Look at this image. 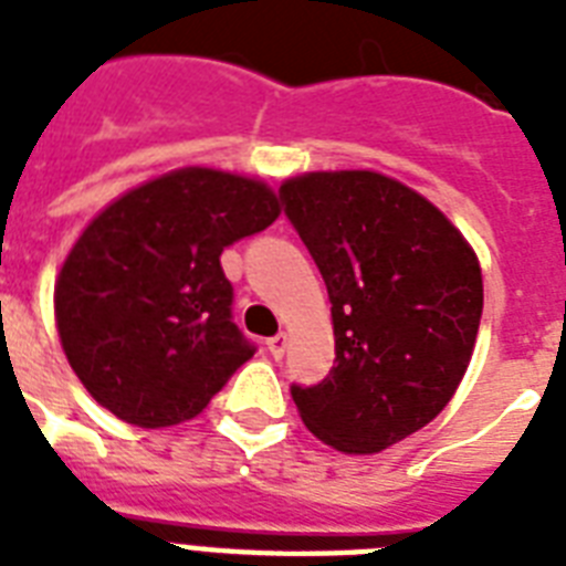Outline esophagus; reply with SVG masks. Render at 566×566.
Masks as SVG:
<instances>
[{
	"label": "esophagus",
	"instance_id": "esophagus-1",
	"mask_svg": "<svg viewBox=\"0 0 566 566\" xmlns=\"http://www.w3.org/2000/svg\"><path fill=\"white\" fill-rule=\"evenodd\" d=\"M266 349H270V355H273V358H282L284 349H287V335L270 337V340H266Z\"/></svg>",
	"mask_w": 566,
	"mask_h": 566
}]
</instances>
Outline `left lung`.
<instances>
[{
    "instance_id": "left-lung-1",
    "label": "left lung",
    "mask_w": 566,
    "mask_h": 566,
    "mask_svg": "<svg viewBox=\"0 0 566 566\" xmlns=\"http://www.w3.org/2000/svg\"><path fill=\"white\" fill-rule=\"evenodd\" d=\"M335 323V367L291 385L302 422L340 452H381L438 417L482 319V270L461 231L370 170L308 172L279 190Z\"/></svg>"
}]
</instances>
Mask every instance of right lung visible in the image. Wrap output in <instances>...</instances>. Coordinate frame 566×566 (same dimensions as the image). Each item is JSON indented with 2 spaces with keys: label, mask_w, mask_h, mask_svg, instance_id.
<instances>
[{
  "label": "right lung",
  "mask_w": 566,
  "mask_h": 566,
  "mask_svg": "<svg viewBox=\"0 0 566 566\" xmlns=\"http://www.w3.org/2000/svg\"><path fill=\"white\" fill-rule=\"evenodd\" d=\"M275 217L266 185L202 167L108 205L55 284L57 335L87 394L140 429L193 420L255 355L231 319L222 249Z\"/></svg>",
  "instance_id": "right-lung-1"
}]
</instances>
